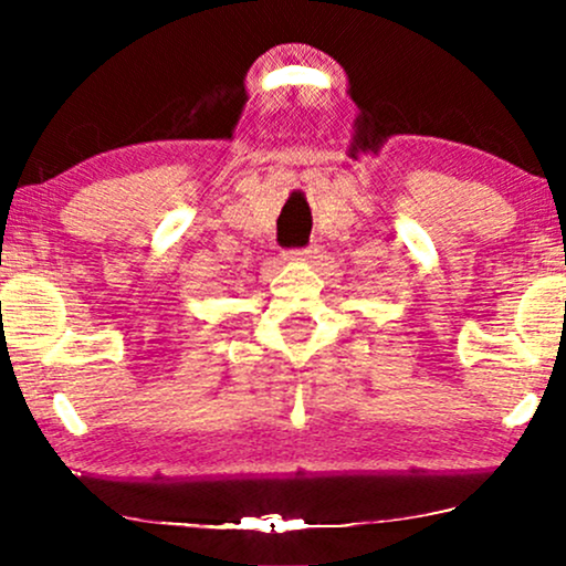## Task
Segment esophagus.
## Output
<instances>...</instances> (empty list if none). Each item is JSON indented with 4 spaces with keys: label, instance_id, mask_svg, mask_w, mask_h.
<instances>
[{
    "label": "esophagus",
    "instance_id": "1",
    "mask_svg": "<svg viewBox=\"0 0 566 566\" xmlns=\"http://www.w3.org/2000/svg\"><path fill=\"white\" fill-rule=\"evenodd\" d=\"M285 259H289V262H312V259L317 256V249H296V251H285L283 254Z\"/></svg>",
    "mask_w": 566,
    "mask_h": 566
}]
</instances>
